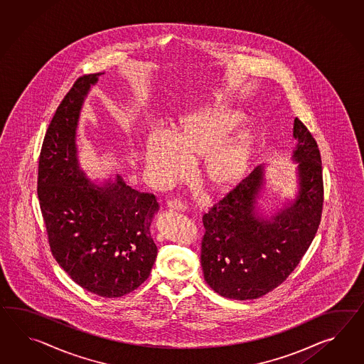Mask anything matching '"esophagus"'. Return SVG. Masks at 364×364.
I'll return each instance as SVG.
<instances>
[{"mask_svg":"<svg viewBox=\"0 0 364 364\" xmlns=\"http://www.w3.org/2000/svg\"><path fill=\"white\" fill-rule=\"evenodd\" d=\"M167 206H168L171 210H178V212H184L186 209V205L181 200H178V198H173V200L168 201Z\"/></svg>","mask_w":364,"mask_h":364,"instance_id":"esophagus-1","label":"esophagus"}]
</instances>
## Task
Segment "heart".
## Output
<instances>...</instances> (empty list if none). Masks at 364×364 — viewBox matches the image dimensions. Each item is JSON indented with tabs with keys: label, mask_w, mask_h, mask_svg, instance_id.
<instances>
[{
	"label": "heart",
	"mask_w": 364,
	"mask_h": 364,
	"mask_svg": "<svg viewBox=\"0 0 364 364\" xmlns=\"http://www.w3.org/2000/svg\"><path fill=\"white\" fill-rule=\"evenodd\" d=\"M245 122V116L226 105L204 107L181 124L176 135L156 129L146 143V163L163 183H173L188 171L189 158L208 154L203 166V176L214 188L225 189L237 183L247 168L254 136L250 130L234 133Z\"/></svg>",
	"instance_id": "heart-1"
}]
</instances>
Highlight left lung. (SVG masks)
I'll list each match as a JSON object with an SVG mask.
<instances>
[{"mask_svg": "<svg viewBox=\"0 0 364 364\" xmlns=\"http://www.w3.org/2000/svg\"><path fill=\"white\" fill-rule=\"evenodd\" d=\"M297 141L296 198L266 217L257 209L264 186L259 166L203 215L201 266L214 292L232 300H254L283 283L300 263L318 230L323 180L318 146L299 118L293 124Z\"/></svg>", "mask_w": 364, "mask_h": 364, "instance_id": "8db88e82", "label": "left lung"}]
</instances>
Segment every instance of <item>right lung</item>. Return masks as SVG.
<instances>
[{
	"label": "right lung",
	"instance_id": "right-lung-1",
	"mask_svg": "<svg viewBox=\"0 0 364 364\" xmlns=\"http://www.w3.org/2000/svg\"><path fill=\"white\" fill-rule=\"evenodd\" d=\"M101 75L79 77L56 109L39 155L38 198L59 266L85 291L113 299L133 292L150 276L158 255L150 226L159 204L119 175L98 186L80 169L81 107Z\"/></svg>",
	"mask_w": 364,
	"mask_h": 364
}]
</instances>
